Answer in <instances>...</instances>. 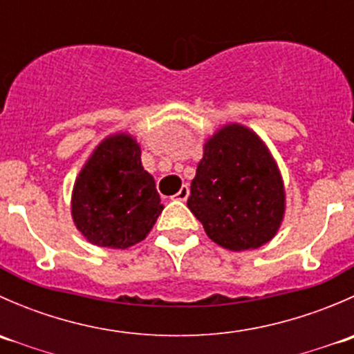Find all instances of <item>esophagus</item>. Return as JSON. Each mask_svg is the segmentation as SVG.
<instances>
[{
    "mask_svg": "<svg viewBox=\"0 0 354 354\" xmlns=\"http://www.w3.org/2000/svg\"><path fill=\"white\" fill-rule=\"evenodd\" d=\"M188 195H190V188H188V185H183V187L178 190V194L174 195V200H180V202H185V200L188 198Z\"/></svg>",
    "mask_w": 354,
    "mask_h": 354,
    "instance_id": "1",
    "label": "esophagus"
}]
</instances>
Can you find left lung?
I'll list each match as a JSON object with an SVG mask.
<instances>
[{"label":"left lung","mask_w":354,"mask_h":354,"mask_svg":"<svg viewBox=\"0 0 354 354\" xmlns=\"http://www.w3.org/2000/svg\"><path fill=\"white\" fill-rule=\"evenodd\" d=\"M188 209L207 236L231 252L266 245L279 231L286 190L266 142L240 123L221 127L203 144Z\"/></svg>","instance_id":"obj_1"}]
</instances>
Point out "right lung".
<instances>
[{"label":"right lung","instance_id":"obj_1","mask_svg":"<svg viewBox=\"0 0 354 354\" xmlns=\"http://www.w3.org/2000/svg\"><path fill=\"white\" fill-rule=\"evenodd\" d=\"M140 154L137 138L120 131L97 144L82 166L70 209L88 243L128 248L151 233L164 205Z\"/></svg>","mask_w":354,"mask_h":354}]
</instances>
